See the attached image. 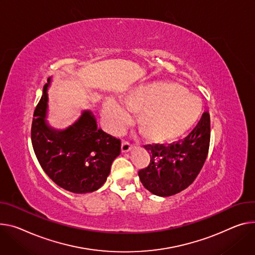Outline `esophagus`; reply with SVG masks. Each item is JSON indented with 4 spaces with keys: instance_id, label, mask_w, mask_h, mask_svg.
I'll use <instances>...</instances> for the list:
<instances>
[{
    "instance_id": "esophagus-1",
    "label": "esophagus",
    "mask_w": 255,
    "mask_h": 255,
    "mask_svg": "<svg viewBox=\"0 0 255 255\" xmlns=\"http://www.w3.org/2000/svg\"><path fill=\"white\" fill-rule=\"evenodd\" d=\"M131 149H132V145L128 141H122V144H121L122 152H128Z\"/></svg>"
}]
</instances>
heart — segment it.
<instances>
[{
  "label": "heart",
  "instance_id": "obj_1",
  "mask_svg": "<svg viewBox=\"0 0 255 255\" xmlns=\"http://www.w3.org/2000/svg\"><path fill=\"white\" fill-rule=\"evenodd\" d=\"M126 109L137 114L136 126L144 139L167 143L178 139L198 120L201 100L183 85L163 81L134 90L123 100ZM124 107L108 101L103 113L112 129L121 128L129 119Z\"/></svg>",
  "mask_w": 255,
  "mask_h": 255
}]
</instances>
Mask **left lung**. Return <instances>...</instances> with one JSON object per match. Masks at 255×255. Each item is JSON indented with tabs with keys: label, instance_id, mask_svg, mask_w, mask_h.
Wrapping results in <instances>:
<instances>
[{
	"label": "left lung",
	"instance_id": "1",
	"mask_svg": "<svg viewBox=\"0 0 255 255\" xmlns=\"http://www.w3.org/2000/svg\"><path fill=\"white\" fill-rule=\"evenodd\" d=\"M211 119L204 112L196 127L182 140L169 145H144L150 163L138 172L143 186L157 196H171L193 183L207 156Z\"/></svg>",
	"mask_w": 255,
	"mask_h": 255
}]
</instances>
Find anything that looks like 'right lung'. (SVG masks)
<instances>
[{"instance_id": "add662e5", "label": "right lung", "mask_w": 255, "mask_h": 255, "mask_svg": "<svg viewBox=\"0 0 255 255\" xmlns=\"http://www.w3.org/2000/svg\"><path fill=\"white\" fill-rule=\"evenodd\" d=\"M51 78L44 85L31 126V142L42 170L57 185L73 193H89L106 182L121 141L98 128L95 116L83 110L63 129L48 121Z\"/></svg>"}]
</instances>
